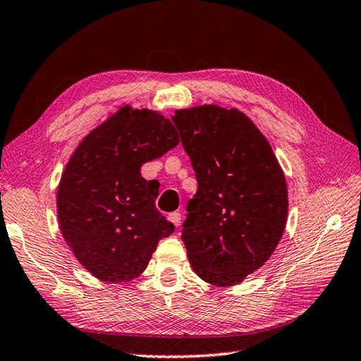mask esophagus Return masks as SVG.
<instances>
[{
	"mask_svg": "<svg viewBox=\"0 0 361 361\" xmlns=\"http://www.w3.org/2000/svg\"><path fill=\"white\" fill-rule=\"evenodd\" d=\"M169 221H170L174 226H179V225H180V213H170V214H169Z\"/></svg>",
	"mask_w": 361,
	"mask_h": 361,
	"instance_id": "34e87169",
	"label": "esophagus"
}]
</instances>
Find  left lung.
<instances>
[{
	"instance_id": "8db88e82",
	"label": "left lung",
	"mask_w": 361,
	"mask_h": 361,
	"mask_svg": "<svg viewBox=\"0 0 361 361\" xmlns=\"http://www.w3.org/2000/svg\"><path fill=\"white\" fill-rule=\"evenodd\" d=\"M173 122L196 173L182 240L192 271L214 286L239 285L285 231L288 187L268 139L237 109L205 104Z\"/></svg>"
}]
</instances>
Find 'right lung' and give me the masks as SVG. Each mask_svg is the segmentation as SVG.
Listing matches in <instances>:
<instances>
[{
    "label": "right lung",
    "mask_w": 361,
    "mask_h": 361,
    "mask_svg": "<svg viewBox=\"0 0 361 361\" xmlns=\"http://www.w3.org/2000/svg\"><path fill=\"white\" fill-rule=\"evenodd\" d=\"M179 144L170 119L124 105L76 147L61 176L59 230L78 262L107 283L144 272L174 225L154 207L157 183L140 166Z\"/></svg>",
    "instance_id": "obj_1"
}]
</instances>
